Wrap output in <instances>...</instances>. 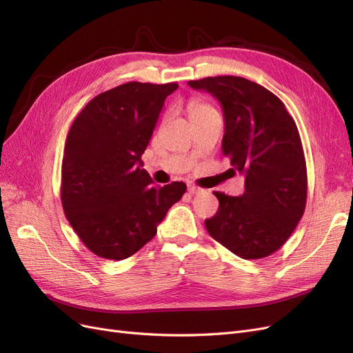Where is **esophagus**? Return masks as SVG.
Wrapping results in <instances>:
<instances>
[{
    "mask_svg": "<svg viewBox=\"0 0 353 353\" xmlns=\"http://www.w3.org/2000/svg\"><path fill=\"white\" fill-rule=\"evenodd\" d=\"M200 191H201V188H199L196 185H188V193L190 194H197V193H200Z\"/></svg>",
    "mask_w": 353,
    "mask_h": 353,
    "instance_id": "34e87169",
    "label": "esophagus"
}]
</instances>
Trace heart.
Returning <instances> with one entry per match:
<instances>
[{
	"mask_svg": "<svg viewBox=\"0 0 353 353\" xmlns=\"http://www.w3.org/2000/svg\"><path fill=\"white\" fill-rule=\"evenodd\" d=\"M212 110L210 105H208L206 103H201V101H191L188 104V113L190 116L197 114V113H203V112H208Z\"/></svg>",
	"mask_w": 353,
	"mask_h": 353,
	"instance_id": "b5f03b06",
	"label": "heart"
}]
</instances>
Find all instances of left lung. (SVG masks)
<instances>
[{"label":"left lung","mask_w":353,"mask_h":353,"mask_svg":"<svg viewBox=\"0 0 353 353\" xmlns=\"http://www.w3.org/2000/svg\"><path fill=\"white\" fill-rule=\"evenodd\" d=\"M223 112L222 153L244 175L239 197L215 193L219 208L205 225L212 239L243 259H261L292 236L306 206V162L293 117L262 85L240 77L188 81Z\"/></svg>","instance_id":"1"}]
</instances>
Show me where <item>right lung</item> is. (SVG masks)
<instances>
[{"label":"right lung","mask_w":353,"mask_h":353,"mask_svg":"<svg viewBox=\"0 0 353 353\" xmlns=\"http://www.w3.org/2000/svg\"><path fill=\"white\" fill-rule=\"evenodd\" d=\"M178 83L128 82L94 97L73 121L61 163V205L82 243L104 259L150 241L184 183L153 187L141 156Z\"/></svg>","instance_id":"obj_1"}]
</instances>
